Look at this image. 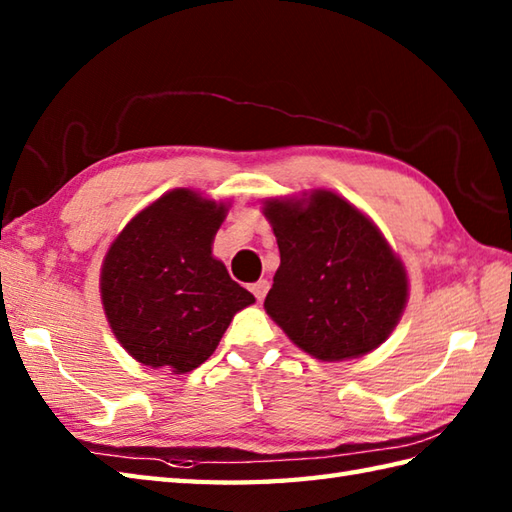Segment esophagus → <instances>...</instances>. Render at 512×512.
I'll return each mask as SVG.
<instances>
[{"label": "esophagus", "instance_id": "obj_1", "mask_svg": "<svg viewBox=\"0 0 512 512\" xmlns=\"http://www.w3.org/2000/svg\"><path fill=\"white\" fill-rule=\"evenodd\" d=\"M268 288H270V284L266 279H259V281H255L253 286H250V292H253V295L257 297V301H262L264 297H266V292H268Z\"/></svg>", "mask_w": 512, "mask_h": 512}]
</instances>
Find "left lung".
Segmentation results:
<instances>
[{
    "label": "left lung",
    "mask_w": 512,
    "mask_h": 512,
    "mask_svg": "<svg viewBox=\"0 0 512 512\" xmlns=\"http://www.w3.org/2000/svg\"><path fill=\"white\" fill-rule=\"evenodd\" d=\"M262 211L281 257L264 308L288 339L328 363L385 343L409 277L380 228L330 189L268 198Z\"/></svg>",
    "instance_id": "left-lung-1"
}]
</instances>
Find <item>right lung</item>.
<instances>
[{
  "mask_svg": "<svg viewBox=\"0 0 512 512\" xmlns=\"http://www.w3.org/2000/svg\"><path fill=\"white\" fill-rule=\"evenodd\" d=\"M231 202L171 189L138 211L107 248L101 301L107 323L138 363L187 374L220 345L255 297L213 257Z\"/></svg>",
  "mask_w": 512,
  "mask_h": 512,
  "instance_id": "obj_1",
  "label": "right lung"
}]
</instances>
